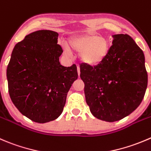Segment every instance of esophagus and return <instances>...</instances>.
<instances>
[{"label":"esophagus","mask_w":151,"mask_h":151,"mask_svg":"<svg viewBox=\"0 0 151 151\" xmlns=\"http://www.w3.org/2000/svg\"><path fill=\"white\" fill-rule=\"evenodd\" d=\"M77 72H78V75L80 76V66H79V65H77Z\"/></svg>","instance_id":"34e87169"}]
</instances>
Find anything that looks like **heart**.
<instances>
[{"instance_id": "1", "label": "heart", "mask_w": 151, "mask_h": 151, "mask_svg": "<svg viewBox=\"0 0 151 151\" xmlns=\"http://www.w3.org/2000/svg\"><path fill=\"white\" fill-rule=\"evenodd\" d=\"M70 48L80 52V58L89 65H96L102 62L109 51V43L105 37L95 35H83L72 37L69 40ZM67 45L64 46L67 54L71 49Z\"/></svg>"}]
</instances>
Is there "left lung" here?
<instances>
[{
  "instance_id": "1",
  "label": "left lung",
  "mask_w": 151,
  "mask_h": 151,
  "mask_svg": "<svg viewBox=\"0 0 151 151\" xmlns=\"http://www.w3.org/2000/svg\"><path fill=\"white\" fill-rule=\"evenodd\" d=\"M105 59L94 66L80 65L86 100L92 114L115 122L131 114L140 105L147 86L145 55L131 37L113 35Z\"/></svg>"
}]
</instances>
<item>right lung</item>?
Instances as JSON below:
<instances>
[{
	"mask_svg": "<svg viewBox=\"0 0 151 151\" xmlns=\"http://www.w3.org/2000/svg\"><path fill=\"white\" fill-rule=\"evenodd\" d=\"M58 33L39 30L14 46L6 69L9 93L22 114L38 123L62 114L67 93L78 77L77 66H63Z\"/></svg>",
	"mask_w": 151,
	"mask_h": 151,
	"instance_id": "obj_1",
	"label": "right lung"
}]
</instances>
